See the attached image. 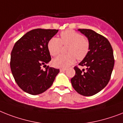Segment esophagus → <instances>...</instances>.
Instances as JSON below:
<instances>
[{
	"instance_id": "1",
	"label": "esophagus",
	"mask_w": 123,
	"mask_h": 123,
	"mask_svg": "<svg viewBox=\"0 0 123 123\" xmlns=\"http://www.w3.org/2000/svg\"><path fill=\"white\" fill-rule=\"evenodd\" d=\"M66 70V68H61V69H60V71H61V72L65 71Z\"/></svg>"
}]
</instances>
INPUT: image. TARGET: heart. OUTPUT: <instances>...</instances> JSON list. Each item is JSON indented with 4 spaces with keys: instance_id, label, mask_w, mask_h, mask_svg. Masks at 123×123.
<instances>
[{
    "instance_id": "b5f03b06",
    "label": "heart",
    "mask_w": 123,
    "mask_h": 123,
    "mask_svg": "<svg viewBox=\"0 0 123 123\" xmlns=\"http://www.w3.org/2000/svg\"><path fill=\"white\" fill-rule=\"evenodd\" d=\"M61 38L53 37L48 42V49L52 56H56L61 52L62 45H69L67 55H61L53 60V64L58 68H67L76 61L84 59L90 50V42L86 38L75 31L68 30L60 34Z\"/></svg>"
}]
</instances>
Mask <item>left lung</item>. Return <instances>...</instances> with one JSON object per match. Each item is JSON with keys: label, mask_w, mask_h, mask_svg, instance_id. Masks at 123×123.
Segmentation results:
<instances>
[{"label": "left lung", "mask_w": 123, "mask_h": 123, "mask_svg": "<svg viewBox=\"0 0 123 123\" xmlns=\"http://www.w3.org/2000/svg\"><path fill=\"white\" fill-rule=\"evenodd\" d=\"M88 38L90 50L79 64L86 69L74 68L75 75L71 80L74 89L83 96H92L108 84L114 65L113 50L110 42L104 36L89 29H79Z\"/></svg>", "instance_id": "obj_1"}]
</instances>
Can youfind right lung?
Returning a JSON list of instances; mask_svg holds the SVG:
<instances>
[{
	"label": "right lung",
	"instance_id": "right-lung-1",
	"mask_svg": "<svg viewBox=\"0 0 123 123\" xmlns=\"http://www.w3.org/2000/svg\"><path fill=\"white\" fill-rule=\"evenodd\" d=\"M58 30L34 29L22 37L12 50L10 66L18 85L25 92L38 95L49 89L59 73V69L46 66L51 60L48 42Z\"/></svg>",
	"mask_w": 123,
	"mask_h": 123
}]
</instances>
